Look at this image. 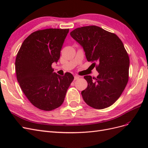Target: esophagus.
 I'll return each mask as SVG.
<instances>
[{
	"mask_svg": "<svg viewBox=\"0 0 148 148\" xmlns=\"http://www.w3.org/2000/svg\"><path fill=\"white\" fill-rule=\"evenodd\" d=\"M79 78V76H77V75H75L74 77V80H77V79H78Z\"/></svg>",
	"mask_w": 148,
	"mask_h": 148,
	"instance_id": "34e87169",
	"label": "esophagus"
}]
</instances>
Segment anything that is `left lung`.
<instances>
[{
  "instance_id": "obj_1",
  "label": "left lung",
  "mask_w": 148,
  "mask_h": 148,
  "mask_svg": "<svg viewBox=\"0 0 148 148\" xmlns=\"http://www.w3.org/2000/svg\"><path fill=\"white\" fill-rule=\"evenodd\" d=\"M70 36L83 47L88 62L98 63L97 78L84 77L88 86L82 91L83 100L97 109L112 106L128 81L130 60L123 42L116 34L97 26L78 28Z\"/></svg>"
}]
</instances>
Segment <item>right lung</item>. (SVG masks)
Masks as SVG:
<instances>
[{
	"label": "right lung",
	"instance_id": "right-lung-1",
	"mask_svg": "<svg viewBox=\"0 0 148 148\" xmlns=\"http://www.w3.org/2000/svg\"><path fill=\"white\" fill-rule=\"evenodd\" d=\"M69 29L49 28L31 33L17 53L15 70L18 82L30 102L43 110H52L64 102L74 79L67 72H53L52 64L60 59Z\"/></svg>",
	"mask_w": 148,
	"mask_h": 148
}]
</instances>
